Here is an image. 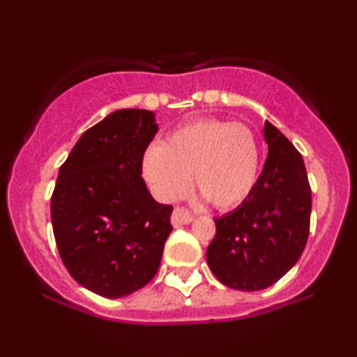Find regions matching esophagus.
Returning <instances> with one entry per match:
<instances>
[{"label": "esophagus", "instance_id": "34e87169", "mask_svg": "<svg viewBox=\"0 0 357 357\" xmlns=\"http://www.w3.org/2000/svg\"><path fill=\"white\" fill-rule=\"evenodd\" d=\"M192 218V213L188 211L186 208H174L173 215H171V223L174 225V227H181V225H188L191 223Z\"/></svg>", "mask_w": 357, "mask_h": 357}]
</instances>
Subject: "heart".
<instances>
[{"label": "heart", "instance_id": "b5f03b06", "mask_svg": "<svg viewBox=\"0 0 357 357\" xmlns=\"http://www.w3.org/2000/svg\"><path fill=\"white\" fill-rule=\"evenodd\" d=\"M146 179L165 202L195 190L218 210L238 206L255 190L260 147L247 126L202 119L173 130L162 146H151L142 161Z\"/></svg>", "mask_w": 357, "mask_h": 357}]
</instances>
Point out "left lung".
<instances>
[{
    "label": "left lung",
    "mask_w": 357,
    "mask_h": 357,
    "mask_svg": "<svg viewBox=\"0 0 357 357\" xmlns=\"http://www.w3.org/2000/svg\"><path fill=\"white\" fill-rule=\"evenodd\" d=\"M268 155L255 190L236 210L215 218L208 267L223 285L243 292L267 289L289 272L309 238L312 192L304 159L265 121Z\"/></svg>",
    "instance_id": "left-lung-1"
}]
</instances>
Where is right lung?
Returning <instances> with one entry per match:
<instances>
[{
    "label": "right lung",
    "mask_w": 357,
    "mask_h": 357,
    "mask_svg": "<svg viewBox=\"0 0 357 357\" xmlns=\"http://www.w3.org/2000/svg\"><path fill=\"white\" fill-rule=\"evenodd\" d=\"M155 132L151 110H116L82 134L59 171L50 204L56 248L97 296H129L161 264L173 206L155 202L141 176Z\"/></svg>",
    "instance_id": "obj_1"
}]
</instances>
